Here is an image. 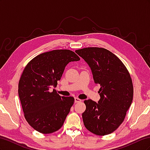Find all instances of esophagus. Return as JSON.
I'll return each mask as SVG.
<instances>
[{
  "label": "esophagus",
  "instance_id": "obj_1",
  "mask_svg": "<svg viewBox=\"0 0 150 150\" xmlns=\"http://www.w3.org/2000/svg\"><path fill=\"white\" fill-rule=\"evenodd\" d=\"M80 101H81V100L80 99H79V98H74V102L75 103H79V102H80Z\"/></svg>",
  "mask_w": 150,
  "mask_h": 150
}]
</instances>
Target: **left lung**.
<instances>
[{"label":"left lung","mask_w":150,"mask_h":150,"mask_svg":"<svg viewBox=\"0 0 150 150\" xmlns=\"http://www.w3.org/2000/svg\"><path fill=\"white\" fill-rule=\"evenodd\" d=\"M75 52L89 65L94 83L101 86L98 103L91 99L84 101V125L96 135L110 134L123 122L133 101L129 72L120 59L106 49L87 47Z\"/></svg>","instance_id":"1"}]
</instances>
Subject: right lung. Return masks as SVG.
I'll list each match as a JSON object with an SVG mask.
<instances>
[{
  "label": "right lung",
  "mask_w": 150,
  "mask_h": 150,
  "mask_svg": "<svg viewBox=\"0 0 150 150\" xmlns=\"http://www.w3.org/2000/svg\"><path fill=\"white\" fill-rule=\"evenodd\" d=\"M80 60L73 51L53 50L33 59L24 69L18 94L26 121L44 134L59 129L74 104L73 97L61 96L56 90L68 63Z\"/></svg>",
  "instance_id": "right-lung-1"
}]
</instances>
